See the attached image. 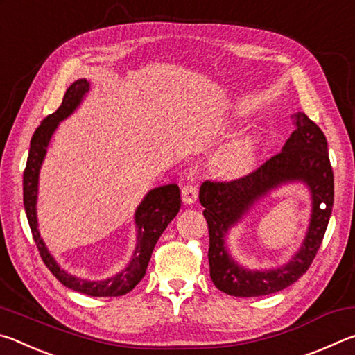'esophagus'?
Returning <instances> with one entry per match:
<instances>
[{"label":"esophagus","mask_w":355,"mask_h":355,"mask_svg":"<svg viewBox=\"0 0 355 355\" xmlns=\"http://www.w3.org/2000/svg\"><path fill=\"white\" fill-rule=\"evenodd\" d=\"M182 199L184 203H194L197 199H199V186L196 183H186L182 188Z\"/></svg>","instance_id":"1"}]
</instances>
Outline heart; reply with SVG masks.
Segmentation results:
<instances>
[{
    "mask_svg": "<svg viewBox=\"0 0 355 355\" xmlns=\"http://www.w3.org/2000/svg\"><path fill=\"white\" fill-rule=\"evenodd\" d=\"M254 161V148L250 142H236L228 147L220 158V169L227 173H244Z\"/></svg>",
    "mask_w": 355,
    "mask_h": 355,
    "instance_id": "b5f03b06",
    "label": "heart"
}]
</instances>
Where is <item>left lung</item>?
<instances>
[{
  "label": "left lung",
  "mask_w": 355,
  "mask_h": 355,
  "mask_svg": "<svg viewBox=\"0 0 355 355\" xmlns=\"http://www.w3.org/2000/svg\"><path fill=\"white\" fill-rule=\"evenodd\" d=\"M294 131L282 152L255 171L230 182L207 180L199 199L209 233V275L220 291L235 297H255L282 291L309 271L322 243L334 207V171L330 166L326 136L302 112L293 116ZM307 182L312 191L314 211L303 248L284 268L272 272H248L233 262L225 249V233L269 189L282 182Z\"/></svg>",
  "instance_id": "1"
}]
</instances>
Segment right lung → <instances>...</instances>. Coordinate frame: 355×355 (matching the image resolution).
<instances>
[{
    "label": "right lung",
    "instance_id": "right-lung-1",
    "mask_svg": "<svg viewBox=\"0 0 355 355\" xmlns=\"http://www.w3.org/2000/svg\"><path fill=\"white\" fill-rule=\"evenodd\" d=\"M87 91L89 83L86 80L75 81L67 89V92H65L61 106L42 120V123L35 128L31 137V147H29L26 167L25 172H23V203H25L26 218L29 227H31L33 238L39 249L42 261L50 269L51 274L62 285L70 288V290H75L78 293L87 294V296L94 297H116L130 293L139 284L144 275H146L155 244L159 239L161 233L166 230L167 224L177 216L180 205H182V199H180V189L177 184L161 186V188H155L148 192L136 211L137 245L133 258H131L128 268H125L122 272L114 275V277L103 282H89L78 279L75 275H70L58 266V263L48 254L37 230L35 199H37L39 171L42 161L45 158L46 147L53 131L56 130L58 123L61 120H64L75 111V107L80 105L81 98Z\"/></svg>",
    "mask_w": 355,
    "mask_h": 355
}]
</instances>
